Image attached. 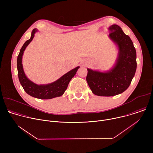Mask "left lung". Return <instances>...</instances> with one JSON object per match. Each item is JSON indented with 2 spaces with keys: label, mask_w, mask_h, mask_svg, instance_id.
Segmentation results:
<instances>
[{
  "label": "left lung",
  "mask_w": 153,
  "mask_h": 153,
  "mask_svg": "<svg viewBox=\"0 0 153 153\" xmlns=\"http://www.w3.org/2000/svg\"><path fill=\"white\" fill-rule=\"evenodd\" d=\"M108 30L109 37L118 49L114 66L104 72L87 68V83L93 93L99 96H113L124 92L137 68L136 51L131 39L117 25H112Z\"/></svg>",
  "instance_id": "8db88e82"
}]
</instances>
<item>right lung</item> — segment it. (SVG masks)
<instances>
[{
  "instance_id": "add662e5",
  "label": "right lung",
  "mask_w": 153,
  "mask_h": 153,
  "mask_svg": "<svg viewBox=\"0 0 153 153\" xmlns=\"http://www.w3.org/2000/svg\"><path fill=\"white\" fill-rule=\"evenodd\" d=\"M38 30L36 28L32 31L30 39L24 43L17 56V68L19 82L25 91L30 96L35 98L40 99H50L56 97H60L63 94L65 90H67L70 80L75 76L80 67L78 66L70 70L57 80L50 83L37 85L30 80L24 73L22 65V56L27 47L33 40L35 33Z\"/></svg>"
}]
</instances>
